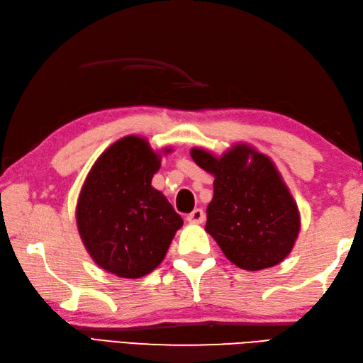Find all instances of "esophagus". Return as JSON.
<instances>
[{"mask_svg": "<svg viewBox=\"0 0 363 363\" xmlns=\"http://www.w3.org/2000/svg\"><path fill=\"white\" fill-rule=\"evenodd\" d=\"M186 219H188V223H191V224H202L205 220V213H203L202 208H196L194 211H191L188 214Z\"/></svg>", "mask_w": 363, "mask_h": 363, "instance_id": "esophagus-1", "label": "esophagus"}]
</instances>
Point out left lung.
Masks as SVG:
<instances>
[{"instance_id":"left-lung-1","label":"left lung","mask_w":363,"mask_h":363,"mask_svg":"<svg viewBox=\"0 0 363 363\" xmlns=\"http://www.w3.org/2000/svg\"><path fill=\"white\" fill-rule=\"evenodd\" d=\"M191 157L214 177L205 230L228 260L246 271L284 262L298 240L301 216L271 158L247 144L220 157L194 147Z\"/></svg>"}]
</instances>
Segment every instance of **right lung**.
I'll list each match as a JSON object with an SVG mask.
<instances>
[{
	"label": "right lung",
	"instance_id": "add662e5",
	"mask_svg": "<svg viewBox=\"0 0 363 363\" xmlns=\"http://www.w3.org/2000/svg\"><path fill=\"white\" fill-rule=\"evenodd\" d=\"M172 152L164 149V155ZM161 153L135 135L116 140L89 171L77 203V225L101 269L139 279L164 260L183 225L161 191L152 186Z\"/></svg>",
	"mask_w": 363,
	"mask_h": 363
}]
</instances>
